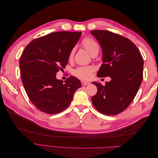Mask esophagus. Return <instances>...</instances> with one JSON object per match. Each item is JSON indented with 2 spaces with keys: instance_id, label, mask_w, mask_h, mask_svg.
<instances>
[{
  "instance_id": "esophagus-1",
  "label": "esophagus",
  "mask_w": 158,
  "mask_h": 158,
  "mask_svg": "<svg viewBox=\"0 0 158 158\" xmlns=\"http://www.w3.org/2000/svg\"><path fill=\"white\" fill-rule=\"evenodd\" d=\"M81 83H82V85H89V82H87V81H82V82H81Z\"/></svg>"
}]
</instances>
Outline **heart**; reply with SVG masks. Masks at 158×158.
<instances>
[{"instance_id": "obj_1", "label": "heart", "mask_w": 158, "mask_h": 158, "mask_svg": "<svg viewBox=\"0 0 158 158\" xmlns=\"http://www.w3.org/2000/svg\"><path fill=\"white\" fill-rule=\"evenodd\" d=\"M82 45L92 56H95L99 52V47L96 41L91 37H85L82 41ZM74 54V49H72L69 54V59H73ZM95 70L92 66H80L75 69L73 74L76 77L83 80H88L92 77V74Z\"/></svg>"}]
</instances>
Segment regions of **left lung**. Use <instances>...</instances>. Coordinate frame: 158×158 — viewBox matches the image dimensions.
Returning <instances> with one entry per match:
<instances>
[{"label":"left lung","instance_id":"1","mask_svg":"<svg viewBox=\"0 0 158 158\" xmlns=\"http://www.w3.org/2000/svg\"><path fill=\"white\" fill-rule=\"evenodd\" d=\"M91 33L103 52V64L97 75L111 78L105 85L92 82L98 92L92 102L99 112L114 115L125 111L136 95L142 81L144 60L128 38L107 30H92Z\"/></svg>","mask_w":158,"mask_h":158}]
</instances>
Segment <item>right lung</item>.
Wrapping results in <instances>:
<instances>
[{
	"instance_id": "obj_1",
	"label": "right lung",
	"mask_w": 158,
	"mask_h": 158,
	"mask_svg": "<svg viewBox=\"0 0 158 158\" xmlns=\"http://www.w3.org/2000/svg\"><path fill=\"white\" fill-rule=\"evenodd\" d=\"M82 33L56 31L33 40L22 54L20 68L23 87L31 103L47 114L60 113L69 107L80 81L70 76L63 81L56 73L67 64L69 54Z\"/></svg>"
}]
</instances>
